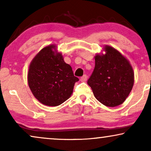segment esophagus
Returning a JSON list of instances; mask_svg holds the SVG:
<instances>
[{"instance_id":"34e87169","label":"esophagus","mask_w":151,"mask_h":151,"mask_svg":"<svg viewBox=\"0 0 151 151\" xmlns=\"http://www.w3.org/2000/svg\"><path fill=\"white\" fill-rule=\"evenodd\" d=\"M86 80H87V76H86V75H84L83 76H82V77L80 78V80H81L82 82H85L86 81Z\"/></svg>"}]
</instances>
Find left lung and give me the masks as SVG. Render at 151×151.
<instances>
[{"label":"left lung","mask_w":151,"mask_h":151,"mask_svg":"<svg viewBox=\"0 0 151 151\" xmlns=\"http://www.w3.org/2000/svg\"><path fill=\"white\" fill-rule=\"evenodd\" d=\"M104 54L95 56V68L87 84L99 102L109 107L124 102L134 84L129 61L112 47H104Z\"/></svg>","instance_id":"left-lung-1"}]
</instances>
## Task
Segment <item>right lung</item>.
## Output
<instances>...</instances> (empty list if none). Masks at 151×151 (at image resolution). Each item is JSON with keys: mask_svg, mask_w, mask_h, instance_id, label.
Listing matches in <instances>:
<instances>
[{"mask_svg": "<svg viewBox=\"0 0 151 151\" xmlns=\"http://www.w3.org/2000/svg\"><path fill=\"white\" fill-rule=\"evenodd\" d=\"M27 80L35 98L49 106H58L68 100L79 80L54 45L44 47L32 60Z\"/></svg>", "mask_w": 151, "mask_h": 151, "instance_id": "obj_1", "label": "right lung"}]
</instances>
